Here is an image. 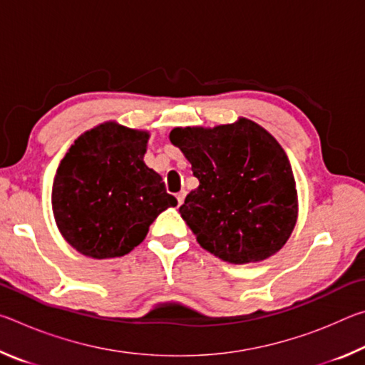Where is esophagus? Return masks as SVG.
Here are the masks:
<instances>
[{
    "label": "esophagus",
    "instance_id": "1",
    "mask_svg": "<svg viewBox=\"0 0 365 365\" xmlns=\"http://www.w3.org/2000/svg\"><path fill=\"white\" fill-rule=\"evenodd\" d=\"M175 196H177L178 206H182V205H183V201H185V196H187V191H185V190H182V191H178V193H177Z\"/></svg>",
    "mask_w": 365,
    "mask_h": 365
}]
</instances>
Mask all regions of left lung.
Returning <instances> with one entry per match:
<instances>
[{
	"instance_id": "obj_1",
	"label": "left lung",
	"mask_w": 365,
	"mask_h": 365,
	"mask_svg": "<svg viewBox=\"0 0 365 365\" xmlns=\"http://www.w3.org/2000/svg\"><path fill=\"white\" fill-rule=\"evenodd\" d=\"M170 143L200 187L180 206L197 243L232 264L275 255L292 235L298 196L283 148L248 119L215 128H174Z\"/></svg>"
}]
</instances>
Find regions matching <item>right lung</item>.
I'll return each instance as SVG.
<instances>
[{
	"label": "right lung",
	"mask_w": 365,
	"mask_h": 365,
	"mask_svg": "<svg viewBox=\"0 0 365 365\" xmlns=\"http://www.w3.org/2000/svg\"><path fill=\"white\" fill-rule=\"evenodd\" d=\"M148 133L101 123L78 137L53 182V212L67 243L95 257H120L177 206L163 178L143 163Z\"/></svg>",
	"instance_id": "obj_1"
}]
</instances>
